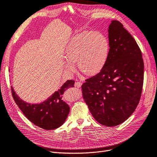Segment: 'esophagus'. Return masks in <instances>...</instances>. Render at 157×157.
Returning a JSON list of instances; mask_svg holds the SVG:
<instances>
[{
  "instance_id": "esophagus-1",
  "label": "esophagus",
  "mask_w": 157,
  "mask_h": 157,
  "mask_svg": "<svg viewBox=\"0 0 157 157\" xmlns=\"http://www.w3.org/2000/svg\"><path fill=\"white\" fill-rule=\"evenodd\" d=\"M74 86H75V87L79 88V87H81V86H82V83H81V82H75V84H74Z\"/></svg>"
}]
</instances>
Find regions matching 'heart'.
<instances>
[{"label":"heart","instance_id":"heart-1","mask_svg":"<svg viewBox=\"0 0 157 157\" xmlns=\"http://www.w3.org/2000/svg\"><path fill=\"white\" fill-rule=\"evenodd\" d=\"M109 53V41L105 35L100 32L83 31L75 35L67 44L65 67L73 72L76 63L80 71L96 75L105 68Z\"/></svg>","mask_w":157,"mask_h":157}]
</instances>
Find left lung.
Wrapping results in <instances>:
<instances>
[{
	"label": "left lung",
	"mask_w": 157,
	"mask_h": 157,
	"mask_svg": "<svg viewBox=\"0 0 157 157\" xmlns=\"http://www.w3.org/2000/svg\"><path fill=\"white\" fill-rule=\"evenodd\" d=\"M109 59L98 74L85 80L84 101L94 119L114 127L123 123L135 111L140 101L144 65L135 39L118 21L109 26Z\"/></svg>",
	"instance_id": "1"
}]
</instances>
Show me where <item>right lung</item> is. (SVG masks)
<instances>
[{
	"instance_id": "add662e5",
	"label": "right lung",
	"mask_w": 157,
	"mask_h": 157,
	"mask_svg": "<svg viewBox=\"0 0 157 157\" xmlns=\"http://www.w3.org/2000/svg\"><path fill=\"white\" fill-rule=\"evenodd\" d=\"M74 80H67L60 89L40 103L31 104L21 100L12 86L11 92L16 104L32 123L46 130H53L61 126L68 117L70 107L62 100L65 91L74 87Z\"/></svg>"
}]
</instances>
